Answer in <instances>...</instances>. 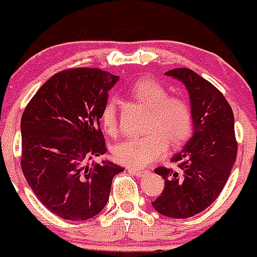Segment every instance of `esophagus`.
I'll use <instances>...</instances> for the list:
<instances>
[{"mask_svg":"<svg viewBox=\"0 0 257 257\" xmlns=\"http://www.w3.org/2000/svg\"><path fill=\"white\" fill-rule=\"evenodd\" d=\"M128 170L131 173H133V174H136V176H143V174L149 173V170H144V169H137V168H129Z\"/></svg>","mask_w":257,"mask_h":257,"instance_id":"34e87169","label":"esophagus"}]
</instances>
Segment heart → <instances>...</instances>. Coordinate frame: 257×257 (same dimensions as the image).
I'll use <instances>...</instances> for the list:
<instances>
[{"mask_svg": "<svg viewBox=\"0 0 257 257\" xmlns=\"http://www.w3.org/2000/svg\"><path fill=\"white\" fill-rule=\"evenodd\" d=\"M131 97L149 108L147 135L128 137L113 149L120 164L141 168L162 157L168 144L181 147L193 133L194 114L189 101L181 96L168 95V89L153 78L135 81L128 89ZM100 121L105 132L113 135L117 129V109L114 100L104 104Z\"/></svg>", "mask_w": 257, "mask_h": 257, "instance_id": "obj_1", "label": "heart"}]
</instances>
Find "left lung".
Returning <instances> with one entry per match:
<instances>
[{"label":"left lung","mask_w":257,"mask_h":257,"mask_svg":"<svg viewBox=\"0 0 257 257\" xmlns=\"http://www.w3.org/2000/svg\"><path fill=\"white\" fill-rule=\"evenodd\" d=\"M168 76L186 85L194 114L191 139L173 156L176 168H157L165 179L161 195L152 202L169 218L186 219L202 212L222 193L236 160L233 113L216 87L189 68H174Z\"/></svg>","instance_id":"obj_1"}]
</instances>
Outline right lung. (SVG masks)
I'll return each mask as SVG.
<instances>
[{"mask_svg":"<svg viewBox=\"0 0 257 257\" xmlns=\"http://www.w3.org/2000/svg\"><path fill=\"white\" fill-rule=\"evenodd\" d=\"M118 76L99 68H70L46 81L21 118V168L43 206L66 220L97 215L109 199L112 179L124 168L103 160L107 152L100 113Z\"/></svg>","mask_w":257,"mask_h":257,"instance_id":"obj_1","label":"right lung"}]
</instances>
